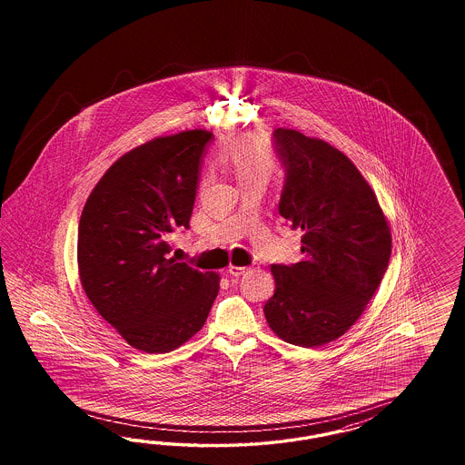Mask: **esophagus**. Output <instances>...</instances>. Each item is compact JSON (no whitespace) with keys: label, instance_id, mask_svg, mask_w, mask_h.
<instances>
[{"label":"esophagus","instance_id":"34e87169","mask_svg":"<svg viewBox=\"0 0 465 465\" xmlns=\"http://www.w3.org/2000/svg\"><path fill=\"white\" fill-rule=\"evenodd\" d=\"M249 271V268H240V266H230L228 268V272H230V276H235V278H239V276H242V274H245Z\"/></svg>","mask_w":465,"mask_h":465}]
</instances>
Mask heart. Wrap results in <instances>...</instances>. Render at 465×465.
Instances as JSON below:
<instances>
[{
  "label": "heart",
  "instance_id": "obj_1",
  "mask_svg": "<svg viewBox=\"0 0 465 465\" xmlns=\"http://www.w3.org/2000/svg\"><path fill=\"white\" fill-rule=\"evenodd\" d=\"M225 160L242 187L268 183L276 169V158L269 141L261 134H245L239 138L228 148Z\"/></svg>",
  "mask_w": 465,
  "mask_h": 465
}]
</instances>
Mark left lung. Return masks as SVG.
Returning a JSON list of instances; mask_svg holds the SVG:
<instances>
[{
  "instance_id": "left-lung-1",
  "label": "left lung",
  "mask_w": 465,
  "mask_h": 465,
  "mask_svg": "<svg viewBox=\"0 0 465 465\" xmlns=\"http://www.w3.org/2000/svg\"><path fill=\"white\" fill-rule=\"evenodd\" d=\"M284 167L280 214L303 230L296 264H272L269 327L286 342L317 348L363 313L389 266L392 239L381 204L351 160L295 129L272 131Z\"/></svg>"
}]
</instances>
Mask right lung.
Returning <instances> with one entry per match:
<instances>
[{"label":"right lung","mask_w":465,"mask_h":465,"mask_svg":"<svg viewBox=\"0 0 465 465\" xmlns=\"http://www.w3.org/2000/svg\"><path fill=\"white\" fill-rule=\"evenodd\" d=\"M213 133L155 138L121 156L84 203L78 269L84 293L127 344L169 352L204 325L220 276L169 257L172 232L189 228Z\"/></svg>","instance_id":"1"}]
</instances>
